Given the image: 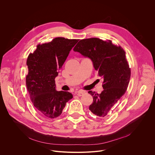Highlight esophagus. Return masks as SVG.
Here are the masks:
<instances>
[{"label":"esophagus","mask_w":155,"mask_h":155,"mask_svg":"<svg viewBox=\"0 0 155 155\" xmlns=\"http://www.w3.org/2000/svg\"><path fill=\"white\" fill-rule=\"evenodd\" d=\"M86 92H85V91H78L77 93H76V94L78 95V96H82V95H83L84 94H85Z\"/></svg>","instance_id":"obj_1"}]
</instances>
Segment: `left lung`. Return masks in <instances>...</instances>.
I'll use <instances>...</instances> for the list:
<instances>
[{"label": "left lung", "instance_id": "8db88e82", "mask_svg": "<svg viewBox=\"0 0 155 155\" xmlns=\"http://www.w3.org/2000/svg\"><path fill=\"white\" fill-rule=\"evenodd\" d=\"M74 51L89 58L98 75L104 79L102 86L104 89L101 94L88 92L93 97L89 108L100 118L105 119L111 108L125 93L130 81L131 70L125 51L110 40L104 41L97 38L80 40Z\"/></svg>", "mask_w": 155, "mask_h": 155}]
</instances>
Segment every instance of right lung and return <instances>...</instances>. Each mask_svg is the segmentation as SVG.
I'll list each match as a JSON object with an SVG mask.
<instances>
[{"instance_id":"obj_1","label":"right lung","mask_w":155,"mask_h":155,"mask_svg":"<svg viewBox=\"0 0 155 155\" xmlns=\"http://www.w3.org/2000/svg\"><path fill=\"white\" fill-rule=\"evenodd\" d=\"M78 40L55 38L51 42L38 44L27 58V88L34 107L47 119L60 116L66 103L73 98L69 92L56 90L55 78Z\"/></svg>"}]
</instances>
